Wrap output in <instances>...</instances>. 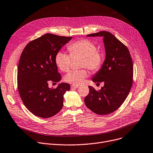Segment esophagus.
<instances>
[{"instance_id":"34e87169","label":"esophagus","mask_w":153,"mask_h":153,"mask_svg":"<svg viewBox=\"0 0 153 153\" xmlns=\"http://www.w3.org/2000/svg\"><path fill=\"white\" fill-rule=\"evenodd\" d=\"M79 86V85H71V88L72 89H77V88H78Z\"/></svg>"}]
</instances>
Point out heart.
<instances>
[{
    "label": "heart",
    "instance_id": "heart-1",
    "mask_svg": "<svg viewBox=\"0 0 153 153\" xmlns=\"http://www.w3.org/2000/svg\"><path fill=\"white\" fill-rule=\"evenodd\" d=\"M68 50L72 57H81V67H86L93 72L99 70L103 62V57L98 51L97 46L88 40L76 41L68 46ZM55 63L62 72H67L69 68L71 57L63 51H58L55 56ZM86 69L72 70L65 75L64 80L69 83L80 85L88 76Z\"/></svg>",
    "mask_w": 153,
    "mask_h": 153
}]
</instances>
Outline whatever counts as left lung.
Returning a JSON list of instances; mask_svg holds the SVG:
<instances>
[{"label": "left lung", "mask_w": 153, "mask_h": 153, "mask_svg": "<svg viewBox=\"0 0 153 153\" xmlns=\"http://www.w3.org/2000/svg\"><path fill=\"white\" fill-rule=\"evenodd\" d=\"M87 37L103 38L106 56L102 68L92 79L98 83L103 81L104 86L98 91L89 86L85 103L94 113L108 114L120 108L131 91L133 82L132 60L127 46L111 33L101 31Z\"/></svg>", "instance_id": "1"}]
</instances>
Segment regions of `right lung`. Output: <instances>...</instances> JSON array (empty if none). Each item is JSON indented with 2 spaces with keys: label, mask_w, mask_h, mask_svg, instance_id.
Returning a JSON list of instances; mask_svg holds the SVG:
<instances>
[{
  "label": "right lung",
  "mask_w": 153,
  "mask_h": 153,
  "mask_svg": "<svg viewBox=\"0 0 153 153\" xmlns=\"http://www.w3.org/2000/svg\"><path fill=\"white\" fill-rule=\"evenodd\" d=\"M72 39L46 33L30 42L21 53L17 75L19 94L26 107L38 117L53 116L63 107V96L70 85L62 83L50 89L48 84L61 80L55 56Z\"/></svg>",
  "instance_id": "right-lung-1"
}]
</instances>
